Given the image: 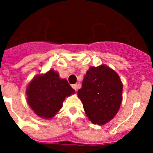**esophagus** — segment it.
I'll list each match as a JSON object with an SVG mask.
<instances>
[{
  "label": "esophagus",
  "instance_id": "34e87169",
  "mask_svg": "<svg viewBox=\"0 0 153 153\" xmlns=\"http://www.w3.org/2000/svg\"><path fill=\"white\" fill-rule=\"evenodd\" d=\"M72 87L74 89H75V90H76V89H78V85L77 84H72Z\"/></svg>",
  "mask_w": 153,
  "mask_h": 153
}]
</instances>
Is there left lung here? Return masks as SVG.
<instances>
[{"label":"left lung","mask_w":153,"mask_h":153,"mask_svg":"<svg viewBox=\"0 0 153 153\" xmlns=\"http://www.w3.org/2000/svg\"><path fill=\"white\" fill-rule=\"evenodd\" d=\"M122 89L118 75L107 66L89 68L78 96L92 124H105L114 118L121 106Z\"/></svg>","instance_id":"obj_1"}]
</instances>
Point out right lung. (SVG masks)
<instances>
[{"mask_svg":"<svg viewBox=\"0 0 153 153\" xmlns=\"http://www.w3.org/2000/svg\"><path fill=\"white\" fill-rule=\"evenodd\" d=\"M74 92L67 80L61 79L58 72L51 69L31 81L27 89V101L36 115L51 118L61 109L66 97Z\"/></svg>","mask_w":153,"mask_h":153,"instance_id":"1","label":"right lung"}]
</instances>
